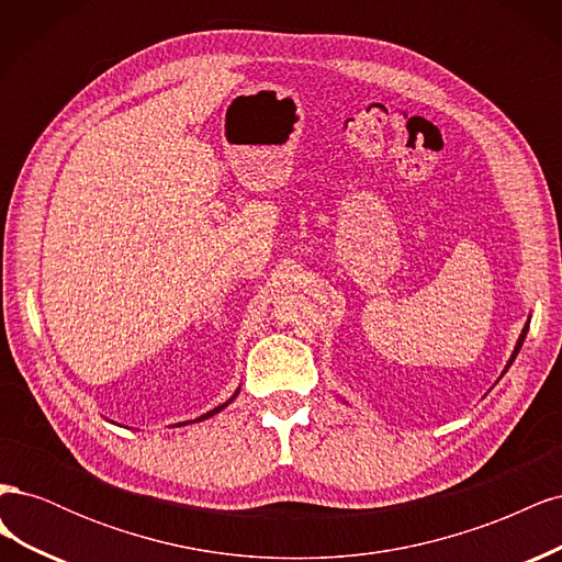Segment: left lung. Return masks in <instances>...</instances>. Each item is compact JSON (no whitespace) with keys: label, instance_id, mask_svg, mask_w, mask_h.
<instances>
[{"label":"left lung","instance_id":"8db88e82","mask_svg":"<svg viewBox=\"0 0 562 562\" xmlns=\"http://www.w3.org/2000/svg\"><path fill=\"white\" fill-rule=\"evenodd\" d=\"M525 333H527V326H525V330H522V335H520V339H518V345H516V351H514V356H512V361H508V366L514 363V359H516V353L520 351V345H522V339H525Z\"/></svg>","mask_w":562,"mask_h":562}]
</instances>
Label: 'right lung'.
Listing matches in <instances>:
<instances>
[{"instance_id": "right-lung-1", "label": "right lung", "mask_w": 562, "mask_h": 562, "mask_svg": "<svg viewBox=\"0 0 562 562\" xmlns=\"http://www.w3.org/2000/svg\"><path fill=\"white\" fill-rule=\"evenodd\" d=\"M225 405H227V403H225ZM225 405H220V407H215V411H213V413H209V415H203V417H199V419H206V417H211V415L220 413V411H223V407H225Z\"/></svg>"}]
</instances>
